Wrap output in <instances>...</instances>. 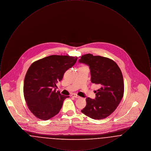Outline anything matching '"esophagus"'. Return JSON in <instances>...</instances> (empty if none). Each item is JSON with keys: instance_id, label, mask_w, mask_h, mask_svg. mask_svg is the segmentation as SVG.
<instances>
[{"instance_id": "esophagus-1", "label": "esophagus", "mask_w": 151, "mask_h": 151, "mask_svg": "<svg viewBox=\"0 0 151 151\" xmlns=\"http://www.w3.org/2000/svg\"><path fill=\"white\" fill-rule=\"evenodd\" d=\"M71 96L72 97H75V98H76V99H79L80 98V96H79L78 95H77L75 93H73L71 94Z\"/></svg>"}]
</instances>
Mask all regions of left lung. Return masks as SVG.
Segmentation results:
<instances>
[{"label":"left lung","instance_id":"obj_1","mask_svg":"<svg viewBox=\"0 0 151 151\" xmlns=\"http://www.w3.org/2000/svg\"><path fill=\"white\" fill-rule=\"evenodd\" d=\"M78 62L89 67L92 83L100 87L94 99L86 98V106L81 112L93 119L106 118L114 111L123 97L122 72L115 62L108 58L88 54Z\"/></svg>","mask_w":151,"mask_h":151}]
</instances>
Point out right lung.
Instances as JSON below:
<instances>
[{
  "label": "right lung",
  "instance_id": "right-lung-1",
  "mask_svg": "<svg viewBox=\"0 0 151 151\" xmlns=\"http://www.w3.org/2000/svg\"><path fill=\"white\" fill-rule=\"evenodd\" d=\"M77 59V57L54 55L29 67L24 82V95L29 110L37 118L46 121L59 112L63 101L70 96L56 92V84Z\"/></svg>",
  "mask_w": 151,
  "mask_h": 151
}]
</instances>
